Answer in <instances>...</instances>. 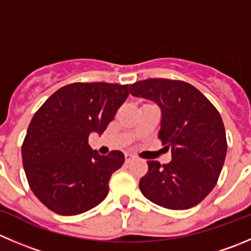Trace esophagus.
<instances>
[{
    "instance_id": "obj_1",
    "label": "esophagus",
    "mask_w": 251,
    "mask_h": 251,
    "mask_svg": "<svg viewBox=\"0 0 251 251\" xmlns=\"http://www.w3.org/2000/svg\"><path fill=\"white\" fill-rule=\"evenodd\" d=\"M133 159H135V155L128 154V153H126V154H125V162L126 163H130L131 160H133Z\"/></svg>"
}]
</instances>
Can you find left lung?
<instances>
[{
	"mask_svg": "<svg viewBox=\"0 0 251 251\" xmlns=\"http://www.w3.org/2000/svg\"><path fill=\"white\" fill-rule=\"evenodd\" d=\"M133 97L155 101L162 109L158 138L172 147V162L148 160L140 180L146 199L169 210L199 205L217 184L227 154L222 118L212 103L190 83L148 78L130 86Z\"/></svg>",
	"mask_w": 251,
	"mask_h": 251,
	"instance_id": "obj_1",
	"label": "left lung"
}]
</instances>
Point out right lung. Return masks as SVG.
Instances as JSON below:
<instances>
[{
    "mask_svg": "<svg viewBox=\"0 0 251 251\" xmlns=\"http://www.w3.org/2000/svg\"><path fill=\"white\" fill-rule=\"evenodd\" d=\"M128 84L91 82L56 91L31 119L22 160L34 195L57 215L75 216L98 206L121 168L120 151L99 155L88 137L103 133L128 96Z\"/></svg>",
    "mask_w": 251,
    "mask_h": 251,
    "instance_id": "1",
    "label": "right lung"
}]
</instances>
